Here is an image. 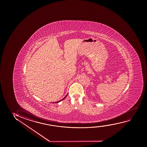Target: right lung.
I'll use <instances>...</instances> for the list:
<instances>
[{
    "instance_id": "1",
    "label": "right lung",
    "mask_w": 147,
    "mask_h": 147,
    "mask_svg": "<svg viewBox=\"0 0 147 147\" xmlns=\"http://www.w3.org/2000/svg\"><path fill=\"white\" fill-rule=\"evenodd\" d=\"M67 96V95H66V96L65 97H64V98L62 99V100H61L58 101H57V102H56V103L59 102H60V101H61L63 100V99H64L65 98H66V97Z\"/></svg>"
}]
</instances>
